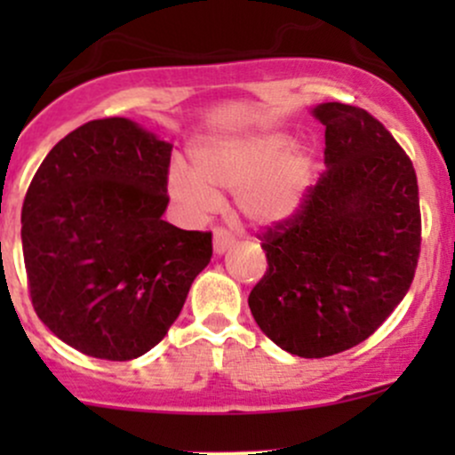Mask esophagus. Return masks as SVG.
Wrapping results in <instances>:
<instances>
[{"mask_svg":"<svg viewBox=\"0 0 455 455\" xmlns=\"http://www.w3.org/2000/svg\"><path fill=\"white\" fill-rule=\"evenodd\" d=\"M233 242L235 237L224 227H218L216 231H213V252L216 254L227 252V250L233 245Z\"/></svg>","mask_w":455,"mask_h":455,"instance_id":"esophagus-1","label":"esophagus"}]
</instances>
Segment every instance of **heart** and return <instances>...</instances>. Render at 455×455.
Instances as JSON below:
<instances>
[{"label": "heart", "instance_id": "b5f03b06", "mask_svg": "<svg viewBox=\"0 0 455 455\" xmlns=\"http://www.w3.org/2000/svg\"><path fill=\"white\" fill-rule=\"evenodd\" d=\"M310 181V156L286 145L282 134H248L203 143L192 151V173L169 171V195L190 216L220 207L222 192H235L245 220L274 224L295 212Z\"/></svg>", "mask_w": 455, "mask_h": 455}]
</instances>
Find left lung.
Returning a JSON list of instances; mask_svg holds the SVG:
<instances>
[{"label": "left lung", "mask_w": 455, "mask_h": 455, "mask_svg": "<svg viewBox=\"0 0 455 455\" xmlns=\"http://www.w3.org/2000/svg\"><path fill=\"white\" fill-rule=\"evenodd\" d=\"M325 164L297 210L259 235L267 271L248 306L265 336L306 359L368 340L404 299L421 250L412 162L377 117L325 102Z\"/></svg>", "instance_id": "obj_1"}]
</instances>
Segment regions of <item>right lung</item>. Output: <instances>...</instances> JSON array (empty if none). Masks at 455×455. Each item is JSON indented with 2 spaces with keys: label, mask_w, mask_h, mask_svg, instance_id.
Instances as JSON below:
<instances>
[{
  "label": "right lung",
  "mask_w": 455,
  "mask_h": 455,
  "mask_svg": "<svg viewBox=\"0 0 455 455\" xmlns=\"http://www.w3.org/2000/svg\"><path fill=\"white\" fill-rule=\"evenodd\" d=\"M171 149L130 119H93L31 180L20 212L29 299L76 351L108 362L148 353L210 263V231L162 220Z\"/></svg>",
  "instance_id": "add662e5"
}]
</instances>
